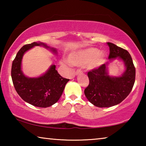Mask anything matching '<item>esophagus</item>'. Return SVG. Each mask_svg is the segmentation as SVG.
<instances>
[{"label":"esophagus","mask_w":146,"mask_h":146,"mask_svg":"<svg viewBox=\"0 0 146 146\" xmlns=\"http://www.w3.org/2000/svg\"><path fill=\"white\" fill-rule=\"evenodd\" d=\"M80 74H82V71H81L80 70H76V73H75V75H76V76L78 75H80Z\"/></svg>","instance_id":"1"}]
</instances>
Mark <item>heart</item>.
Returning <instances> with one entry per match:
<instances>
[{
  "mask_svg": "<svg viewBox=\"0 0 146 146\" xmlns=\"http://www.w3.org/2000/svg\"><path fill=\"white\" fill-rule=\"evenodd\" d=\"M106 61V53L97 48L90 47L71 52L68 60L63 62L69 66H84L86 70L93 71L99 68Z\"/></svg>",
  "mask_w": 146,
  "mask_h": 146,
  "instance_id": "1",
  "label": "heart"
}]
</instances>
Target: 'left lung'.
Returning a JSON list of instances; mask_svg holds the SVG:
<instances>
[{"mask_svg":"<svg viewBox=\"0 0 146 146\" xmlns=\"http://www.w3.org/2000/svg\"><path fill=\"white\" fill-rule=\"evenodd\" d=\"M107 44L110 61L88 72L90 84L84 90L88 100L98 108H110L122 102L131 91L135 80V68L129 52L113 43ZM117 58L123 62L125 71L119 76H110L108 65Z\"/></svg>","mask_w":146,"mask_h":146,"instance_id":"obj_1","label":"left lung"}]
</instances>
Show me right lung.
<instances>
[{"label":"right lung","mask_w":146,"mask_h":146,"mask_svg":"<svg viewBox=\"0 0 146 146\" xmlns=\"http://www.w3.org/2000/svg\"><path fill=\"white\" fill-rule=\"evenodd\" d=\"M35 46H43L57 55L55 48L41 42L26 44L18 51L12 63L11 78L17 93L25 102L38 108H48L57 102L70 79L64 78L55 70V64L45 73L35 77H29L22 70V61L27 51Z\"/></svg>","instance_id":"obj_1"}]
</instances>
